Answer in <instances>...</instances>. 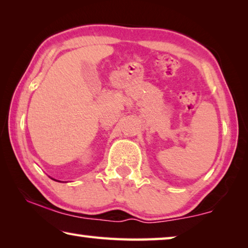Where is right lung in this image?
Masks as SVG:
<instances>
[{"label":"right lung","mask_w":248,"mask_h":248,"mask_svg":"<svg viewBox=\"0 0 248 248\" xmlns=\"http://www.w3.org/2000/svg\"><path fill=\"white\" fill-rule=\"evenodd\" d=\"M53 179V178H52ZM54 180H56V179H54ZM57 182H59V180H57Z\"/></svg>","instance_id":"add662e5"}]
</instances>
